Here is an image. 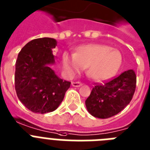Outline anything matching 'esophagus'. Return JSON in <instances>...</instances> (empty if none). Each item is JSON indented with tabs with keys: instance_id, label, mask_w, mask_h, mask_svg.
<instances>
[{
	"instance_id": "1",
	"label": "esophagus",
	"mask_w": 150,
	"mask_h": 150,
	"mask_svg": "<svg viewBox=\"0 0 150 150\" xmlns=\"http://www.w3.org/2000/svg\"><path fill=\"white\" fill-rule=\"evenodd\" d=\"M71 85H72L73 87H80L82 85V83L79 82V81H73L71 83Z\"/></svg>"
}]
</instances>
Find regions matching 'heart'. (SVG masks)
Listing matches in <instances>:
<instances>
[{
    "label": "heart",
    "mask_w": 150,
    "mask_h": 150,
    "mask_svg": "<svg viewBox=\"0 0 150 150\" xmlns=\"http://www.w3.org/2000/svg\"><path fill=\"white\" fill-rule=\"evenodd\" d=\"M62 65L65 73L72 77L86 68V74L95 81H102L114 75L122 63L119 50L107 45L88 44L78 48L75 53L64 52Z\"/></svg>",
    "instance_id": "b5f03b06"
}]
</instances>
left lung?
<instances>
[{
  "mask_svg": "<svg viewBox=\"0 0 150 150\" xmlns=\"http://www.w3.org/2000/svg\"><path fill=\"white\" fill-rule=\"evenodd\" d=\"M137 76L133 69L104 83H96L85 100L87 110L95 117L106 119L117 114L133 98Z\"/></svg>",
  "mask_w": 150,
  "mask_h": 150,
  "instance_id": "left-lung-1",
  "label": "left lung"
}]
</instances>
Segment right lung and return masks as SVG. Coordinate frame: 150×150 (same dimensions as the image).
<instances>
[{
  "mask_svg": "<svg viewBox=\"0 0 150 150\" xmlns=\"http://www.w3.org/2000/svg\"><path fill=\"white\" fill-rule=\"evenodd\" d=\"M56 45L55 39H35L26 43L17 56L15 90L19 100L33 113L56 110L71 85L50 68L55 63L52 49Z\"/></svg>",
  "mask_w": 150,
  "mask_h": 150,
  "instance_id": "add662e5",
  "label": "right lung"
}]
</instances>
